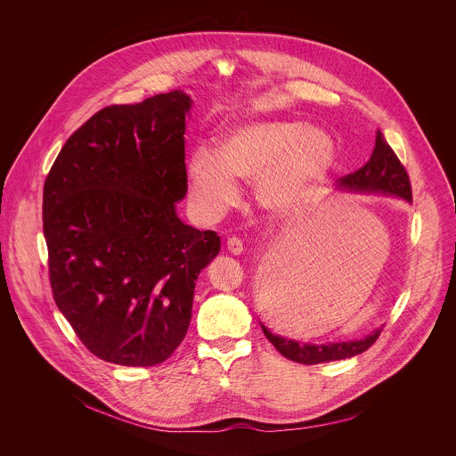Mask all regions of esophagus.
Instances as JSON below:
<instances>
[{"instance_id":"obj_1","label":"esophagus","mask_w":456,"mask_h":456,"mask_svg":"<svg viewBox=\"0 0 456 456\" xmlns=\"http://www.w3.org/2000/svg\"><path fill=\"white\" fill-rule=\"evenodd\" d=\"M226 248H228V251L232 253V255H240L242 251H244V246H242V240L240 239H237V237H230L228 240H226Z\"/></svg>"}]
</instances>
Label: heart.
<instances>
[{
    "label": "heart",
    "mask_w": 456,
    "mask_h": 456,
    "mask_svg": "<svg viewBox=\"0 0 456 456\" xmlns=\"http://www.w3.org/2000/svg\"><path fill=\"white\" fill-rule=\"evenodd\" d=\"M335 163L330 133L297 119L256 121L223 131L214 145L195 151L186 177L198 214L217 219L239 200L235 181H256V200L275 217L304 208Z\"/></svg>",
    "instance_id": "1"
}]
</instances>
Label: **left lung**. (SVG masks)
<instances>
[{
    "label": "left lung",
    "mask_w": 456,
    "mask_h": 456,
    "mask_svg": "<svg viewBox=\"0 0 456 456\" xmlns=\"http://www.w3.org/2000/svg\"><path fill=\"white\" fill-rule=\"evenodd\" d=\"M338 186L349 191L360 193H383V195L400 196L407 201H412V190L409 175L393 152L387 138L381 131L376 133V145L370 159L358 168L356 172L338 179ZM265 337L273 344V347L291 362L304 365H316L325 362H335L356 356L367 351L379 337L381 330L367 335L360 340L349 342H333V344H298L297 340L273 335L268 328L261 325Z\"/></svg>",
    "instance_id": "left-lung-1"
}]
</instances>
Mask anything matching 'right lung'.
Listing matches in <instances>:
<instances>
[{"label": "right lung", "instance_id": "right-lung-1", "mask_svg": "<svg viewBox=\"0 0 456 456\" xmlns=\"http://www.w3.org/2000/svg\"><path fill=\"white\" fill-rule=\"evenodd\" d=\"M183 91L96 112L66 140L44 184V235L58 309L98 358L152 367L184 340L216 232L184 224Z\"/></svg>", "mask_w": 456, "mask_h": 456}]
</instances>
